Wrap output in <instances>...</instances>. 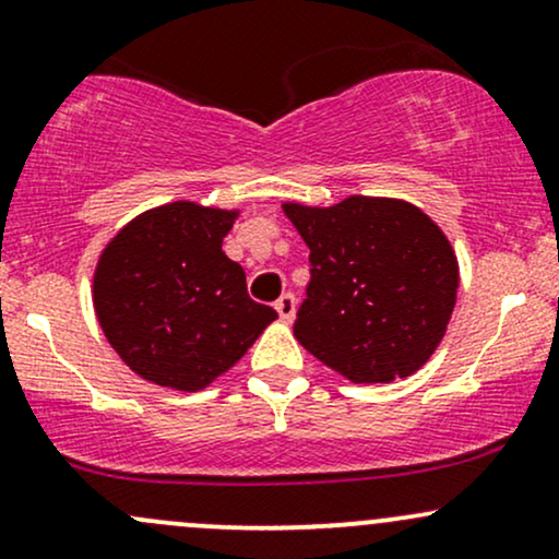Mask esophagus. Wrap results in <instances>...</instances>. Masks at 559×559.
<instances>
[{
    "label": "esophagus",
    "instance_id": "34e87169",
    "mask_svg": "<svg viewBox=\"0 0 559 559\" xmlns=\"http://www.w3.org/2000/svg\"><path fill=\"white\" fill-rule=\"evenodd\" d=\"M275 312H278V318L284 320V323H292L294 312H297V301H294L292 294H284V297L275 301Z\"/></svg>",
    "mask_w": 559,
    "mask_h": 559
}]
</instances>
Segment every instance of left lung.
<instances>
[{"mask_svg": "<svg viewBox=\"0 0 559 559\" xmlns=\"http://www.w3.org/2000/svg\"><path fill=\"white\" fill-rule=\"evenodd\" d=\"M281 210L310 247L297 342L352 383H391L431 360L460 288L444 230L394 197L352 194L331 207L284 202Z\"/></svg>", "mask_w": 559, "mask_h": 559, "instance_id": "obj_1", "label": "left lung"}]
</instances>
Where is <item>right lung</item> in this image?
Here are the masks:
<instances>
[{
    "instance_id": "1",
    "label": "right lung",
    "mask_w": 559,
    "mask_h": 559,
    "mask_svg": "<svg viewBox=\"0 0 559 559\" xmlns=\"http://www.w3.org/2000/svg\"><path fill=\"white\" fill-rule=\"evenodd\" d=\"M239 210L178 202L128 221L102 249L94 312L118 357L144 381L202 391L228 373L273 323L223 252Z\"/></svg>"
}]
</instances>
